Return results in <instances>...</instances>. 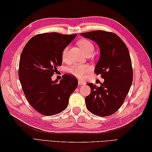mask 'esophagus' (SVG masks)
Here are the masks:
<instances>
[{
    "label": "esophagus",
    "mask_w": 152,
    "mask_h": 152,
    "mask_svg": "<svg viewBox=\"0 0 152 152\" xmlns=\"http://www.w3.org/2000/svg\"><path fill=\"white\" fill-rule=\"evenodd\" d=\"M78 84H79V86H84L86 84V82H84L83 81H81V80H79V82H78Z\"/></svg>",
    "instance_id": "obj_1"
}]
</instances>
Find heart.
<instances>
[{
    "instance_id": "b5f03b06",
    "label": "heart",
    "mask_w": 152,
    "mask_h": 152,
    "mask_svg": "<svg viewBox=\"0 0 152 152\" xmlns=\"http://www.w3.org/2000/svg\"><path fill=\"white\" fill-rule=\"evenodd\" d=\"M78 44L86 54L90 52L93 53L94 49V45L89 40L83 39L80 40ZM68 50V48H66L63 50L62 54V59L63 61L66 60ZM91 68L89 65H83V64H75V65L68 68V72L78 78L82 79L84 77L86 73L91 70Z\"/></svg>"
}]
</instances>
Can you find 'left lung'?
<instances>
[{"label": "left lung", "mask_w": 152, "mask_h": 152, "mask_svg": "<svg viewBox=\"0 0 152 152\" xmlns=\"http://www.w3.org/2000/svg\"><path fill=\"white\" fill-rule=\"evenodd\" d=\"M80 35L98 44L100 56L94 72L104 79L99 87L87 84L91 92L85 98L86 107L96 115H110L121 108L132 84L129 52L122 40L112 32L98 30Z\"/></svg>", "instance_id": "1"}]
</instances>
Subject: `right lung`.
Listing matches in <instances>:
<instances>
[{
	"mask_svg": "<svg viewBox=\"0 0 152 152\" xmlns=\"http://www.w3.org/2000/svg\"><path fill=\"white\" fill-rule=\"evenodd\" d=\"M77 34L53 32L34 36L21 54L18 76L28 103L44 115H54L65 110L78 80L63 75L59 82L52 80L54 72L62 63V54Z\"/></svg>",
	"mask_w": 152,
	"mask_h": 152,
	"instance_id": "1",
	"label": "right lung"
}]
</instances>
